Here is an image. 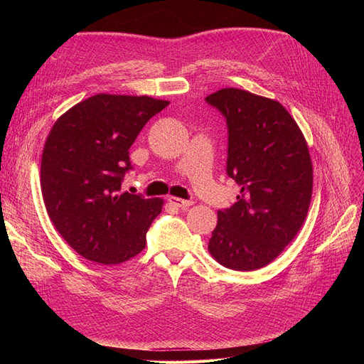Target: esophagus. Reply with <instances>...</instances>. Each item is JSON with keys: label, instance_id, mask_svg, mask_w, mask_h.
<instances>
[{"label": "esophagus", "instance_id": "obj_1", "mask_svg": "<svg viewBox=\"0 0 364 364\" xmlns=\"http://www.w3.org/2000/svg\"><path fill=\"white\" fill-rule=\"evenodd\" d=\"M168 202H170L171 205H174V206L182 208V209H185V208H188V206L193 205L191 200H183V199H179V197H173V196L168 197Z\"/></svg>", "mask_w": 364, "mask_h": 364}]
</instances>
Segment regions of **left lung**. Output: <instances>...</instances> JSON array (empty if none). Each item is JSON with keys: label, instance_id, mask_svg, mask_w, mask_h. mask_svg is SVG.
Instances as JSON below:
<instances>
[{"label": "left lung", "instance_id": "8db88e82", "mask_svg": "<svg viewBox=\"0 0 364 364\" xmlns=\"http://www.w3.org/2000/svg\"><path fill=\"white\" fill-rule=\"evenodd\" d=\"M228 123V176L237 202L218 211L208 250L222 266L250 272L267 266L299 232L313 194L305 136L279 102L237 87L206 97Z\"/></svg>", "mask_w": 364, "mask_h": 364}]
</instances>
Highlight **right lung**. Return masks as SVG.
<instances>
[{"label":"right lung","instance_id":"obj_1","mask_svg":"<svg viewBox=\"0 0 364 364\" xmlns=\"http://www.w3.org/2000/svg\"><path fill=\"white\" fill-rule=\"evenodd\" d=\"M170 102L97 94L58 118L41 161L43 203L54 228L83 258L114 266L146 247L162 199L119 193L129 149Z\"/></svg>","mask_w":364,"mask_h":364}]
</instances>
